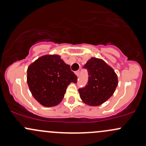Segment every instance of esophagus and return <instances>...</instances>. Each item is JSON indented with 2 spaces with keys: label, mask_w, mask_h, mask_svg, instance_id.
<instances>
[{
  "label": "esophagus",
  "mask_w": 146,
  "mask_h": 146,
  "mask_svg": "<svg viewBox=\"0 0 146 146\" xmlns=\"http://www.w3.org/2000/svg\"><path fill=\"white\" fill-rule=\"evenodd\" d=\"M75 73H76V76H77V77H78V76H79L80 71H79V70H77V71L75 72Z\"/></svg>",
  "instance_id": "34e87169"
}]
</instances>
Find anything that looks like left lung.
Masks as SVG:
<instances>
[{"mask_svg": "<svg viewBox=\"0 0 146 146\" xmlns=\"http://www.w3.org/2000/svg\"><path fill=\"white\" fill-rule=\"evenodd\" d=\"M89 80L85 87L79 89L80 97L90 106H98L113 94L118 84L115 70L103 59L92 57L84 66Z\"/></svg>", "mask_w": 146, "mask_h": 146, "instance_id": "8db88e82", "label": "left lung"}]
</instances>
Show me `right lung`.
I'll return each instance as SVG.
<instances>
[{"instance_id":"obj_1","label":"right lung","mask_w":146,"mask_h":146,"mask_svg":"<svg viewBox=\"0 0 146 146\" xmlns=\"http://www.w3.org/2000/svg\"><path fill=\"white\" fill-rule=\"evenodd\" d=\"M77 77L58 54H46L31 64L27 69V83L34 99L45 107L60 104L70 82Z\"/></svg>"}]
</instances>
